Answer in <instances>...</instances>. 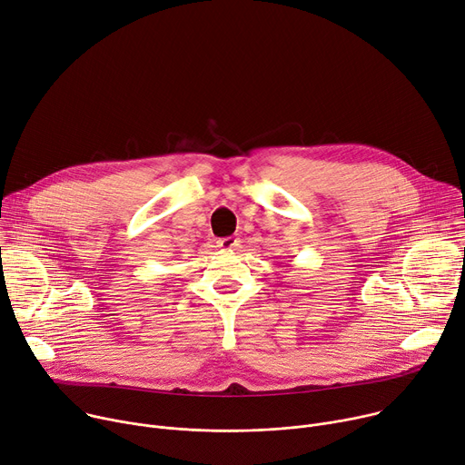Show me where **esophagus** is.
Segmentation results:
<instances>
[{
  "label": "esophagus",
  "mask_w": 465,
  "mask_h": 465,
  "mask_svg": "<svg viewBox=\"0 0 465 465\" xmlns=\"http://www.w3.org/2000/svg\"><path fill=\"white\" fill-rule=\"evenodd\" d=\"M239 239H235V237H224V239H219V246L223 248V250H235L237 246H239Z\"/></svg>",
  "instance_id": "esophagus-1"
}]
</instances>
